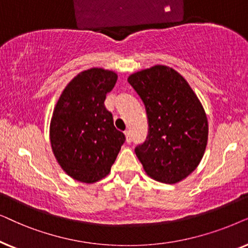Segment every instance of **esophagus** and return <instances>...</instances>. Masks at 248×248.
<instances>
[{"label":"esophagus","instance_id":"34e87169","mask_svg":"<svg viewBox=\"0 0 248 248\" xmlns=\"http://www.w3.org/2000/svg\"><path fill=\"white\" fill-rule=\"evenodd\" d=\"M124 135H126V141H127V143H130V141H131V133H130V130L124 131Z\"/></svg>","mask_w":248,"mask_h":248}]
</instances>
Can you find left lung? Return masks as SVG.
Instances as JSON below:
<instances>
[{
    "instance_id": "8db88e82",
    "label": "left lung",
    "mask_w": 248,
    "mask_h": 248,
    "mask_svg": "<svg viewBox=\"0 0 248 248\" xmlns=\"http://www.w3.org/2000/svg\"><path fill=\"white\" fill-rule=\"evenodd\" d=\"M143 101L148 135L135 148L148 176L176 184L202 160L209 136L205 111L183 76L167 65H154L128 78Z\"/></svg>"
}]
</instances>
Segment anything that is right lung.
<instances>
[{
	"instance_id": "1",
	"label": "right lung",
	"mask_w": 248,
	"mask_h": 248,
	"mask_svg": "<svg viewBox=\"0 0 248 248\" xmlns=\"http://www.w3.org/2000/svg\"><path fill=\"white\" fill-rule=\"evenodd\" d=\"M115 72L92 68L76 76L55 105L49 124L52 151L74 179L93 184L108 176L126 140L104 105Z\"/></svg>"
}]
</instances>
